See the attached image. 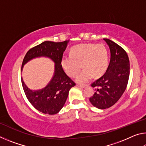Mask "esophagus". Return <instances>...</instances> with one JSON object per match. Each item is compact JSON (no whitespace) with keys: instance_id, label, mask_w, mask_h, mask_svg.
Segmentation results:
<instances>
[{"instance_id":"1","label":"esophagus","mask_w":146,"mask_h":146,"mask_svg":"<svg viewBox=\"0 0 146 146\" xmlns=\"http://www.w3.org/2000/svg\"><path fill=\"white\" fill-rule=\"evenodd\" d=\"M77 86H78V87L80 88H86V86H86V85H81V84H78V85H77Z\"/></svg>"}]
</instances>
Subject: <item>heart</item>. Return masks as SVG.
Wrapping results in <instances>:
<instances>
[{"label":"heart","mask_w":146,"mask_h":146,"mask_svg":"<svg viewBox=\"0 0 146 146\" xmlns=\"http://www.w3.org/2000/svg\"><path fill=\"white\" fill-rule=\"evenodd\" d=\"M60 64L64 72L71 77L77 75L82 66L84 70L76 81L86 83L93 76L98 78L104 74L108 66V53L103 44H80L73 46L70 55L64 56Z\"/></svg>","instance_id":"b5f03b06"}]
</instances>
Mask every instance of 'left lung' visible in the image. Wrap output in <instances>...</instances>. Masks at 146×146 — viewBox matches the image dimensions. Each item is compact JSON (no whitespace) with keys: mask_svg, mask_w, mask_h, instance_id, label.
I'll list each match as a JSON object with an SVG mask.
<instances>
[{"mask_svg":"<svg viewBox=\"0 0 146 146\" xmlns=\"http://www.w3.org/2000/svg\"><path fill=\"white\" fill-rule=\"evenodd\" d=\"M110 49L111 58L106 73L93 82L96 92L90 98L98 109L104 110L115 104L126 89L130 73L129 60L122 48L114 42L104 38Z\"/></svg>","mask_w":146,"mask_h":146,"instance_id":"obj_1","label":"left lung"}]
</instances>
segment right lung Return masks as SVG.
I'll use <instances>...</instances> for the list:
<instances>
[{
	"label": "right lung",
	"instance_id": "right-lung-1",
	"mask_svg": "<svg viewBox=\"0 0 146 146\" xmlns=\"http://www.w3.org/2000/svg\"><path fill=\"white\" fill-rule=\"evenodd\" d=\"M69 41H45L29 49L24 58L21 72L26 63L36 58H48L55 64L52 78L46 87L40 90H30L21 77L24 93L29 102L35 108L45 114L55 115L60 111L65 104L70 89L75 85L64 72L60 64Z\"/></svg>",
	"mask_w": 146,
	"mask_h": 146
}]
</instances>
